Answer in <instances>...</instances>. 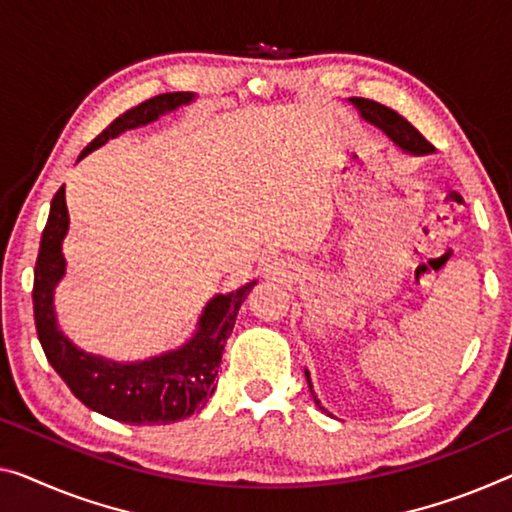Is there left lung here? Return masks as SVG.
Listing matches in <instances>:
<instances>
[{
    "mask_svg": "<svg viewBox=\"0 0 512 512\" xmlns=\"http://www.w3.org/2000/svg\"><path fill=\"white\" fill-rule=\"evenodd\" d=\"M352 105L359 109V114L364 116L368 123H373L380 128L382 132H387V137L393 139V144H398L403 151L407 153H414V155H426L435 151V146L430 144V141L421 135L419 130L414 128V125L405 119V116H400L398 112H393V109L380 105V102L375 100H368V98H350ZM306 382H309V389H311V396L316 400V405L322 410L320 400L316 398V393H313V384H311V375L306 371Z\"/></svg>",
    "mask_w": 512,
    "mask_h": 512,
    "instance_id": "8db88e82",
    "label": "left lung"
}]
</instances>
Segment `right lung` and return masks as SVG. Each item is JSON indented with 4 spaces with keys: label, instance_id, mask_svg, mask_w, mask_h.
<instances>
[{
    "label": "right lung",
    "instance_id": "right-lung-1",
    "mask_svg": "<svg viewBox=\"0 0 512 512\" xmlns=\"http://www.w3.org/2000/svg\"><path fill=\"white\" fill-rule=\"evenodd\" d=\"M194 96L187 91L162 93L148 98L137 107L128 109L119 119L107 125L100 135L80 153V160L107 139L119 137L121 132L155 121L157 116L187 105ZM68 231V208L64 187L54 194L50 217L43 229L41 249H38L34 267V320L36 334L43 352L61 380L68 384L77 400L89 410L105 414L114 421L141 426V423H174L203 410L215 391L217 368L222 364L224 345L235 327V318L242 302L247 300L256 281L247 283L229 295H217L201 313L199 332L190 343L169 355L137 361V364H116L102 357L86 355L77 350L57 329L54 318V286L66 272V261L61 254V242Z\"/></svg>",
    "mask_w": 512,
    "mask_h": 512
}]
</instances>
